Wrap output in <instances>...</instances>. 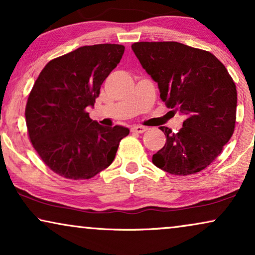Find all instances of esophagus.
<instances>
[{"label": "esophagus", "instance_id": "34e87169", "mask_svg": "<svg viewBox=\"0 0 255 255\" xmlns=\"http://www.w3.org/2000/svg\"><path fill=\"white\" fill-rule=\"evenodd\" d=\"M147 128L145 127H140V125H134V127L131 128V131L132 132H135V133H142V132H145Z\"/></svg>", "mask_w": 255, "mask_h": 255}]
</instances>
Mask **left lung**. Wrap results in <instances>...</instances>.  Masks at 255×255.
Listing matches in <instances>:
<instances>
[{"label": "left lung", "mask_w": 255, "mask_h": 255, "mask_svg": "<svg viewBox=\"0 0 255 255\" xmlns=\"http://www.w3.org/2000/svg\"><path fill=\"white\" fill-rule=\"evenodd\" d=\"M131 47L158 82L170 113L177 110L186 116L176 133L160 128L167 139L153 154V163L180 176L205 169L235 131L237 89L228 69L210 52L177 41H138Z\"/></svg>", "instance_id": "left-lung-1"}]
</instances>
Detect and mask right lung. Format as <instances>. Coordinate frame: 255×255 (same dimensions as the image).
Masks as SVG:
<instances>
[{"instance_id": "add662e5", "label": "right lung", "mask_w": 255, "mask_h": 255, "mask_svg": "<svg viewBox=\"0 0 255 255\" xmlns=\"http://www.w3.org/2000/svg\"><path fill=\"white\" fill-rule=\"evenodd\" d=\"M118 44L82 46L47 62L25 107L27 133L45 165L69 180H88L114 161L123 127L104 128L89 117L101 86L120 64Z\"/></svg>"}]
</instances>
